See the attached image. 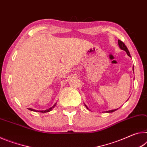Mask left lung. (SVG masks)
I'll return each mask as SVG.
<instances>
[{
	"label": "left lung",
	"mask_w": 147,
	"mask_h": 147,
	"mask_svg": "<svg viewBox=\"0 0 147 147\" xmlns=\"http://www.w3.org/2000/svg\"><path fill=\"white\" fill-rule=\"evenodd\" d=\"M118 44H119V45L120 48H121V49L124 50V51H126V53H127V55H128L129 57H131V56H130V54H129V51H128V48H127V47L126 46V45H125V44H124V43L122 42L121 40H118ZM133 70H134V68H133ZM85 106H86V108H87V109H88V108L87 107H86V105H85ZM117 109H113V110L107 111H106V112H107V113H113V112H114L115 111H116Z\"/></svg>",
	"instance_id": "8db88e82"
}]
</instances>
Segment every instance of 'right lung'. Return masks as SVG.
<instances>
[{
	"mask_svg": "<svg viewBox=\"0 0 147 147\" xmlns=\"http://www.w3.org/2000/svg\"><path fill=\"white\" fill-rule=\"evenodd\" d=\"M55 105H56V103L53 105V106L50 107L49 109H46V110H43V111H38V110H35V109H31V108H28V109H29L30 111H36V112H40V113H47V112H49L51 111L53 109V108L55 107Z\"/></svg>",
	"mask_w": 147,
	"mask_h": 147,
	"instance_id": "1",
	"label": "right lung"
}]
</instances>
